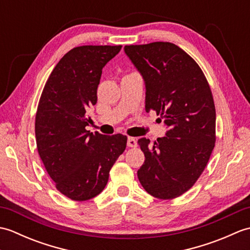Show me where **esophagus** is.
Instances as JSON below:
<instances>
[{
  "label": "esophagus",
  "instance_id": "34e87169",
  "mask_svg": "<svg viewBox=\"0 0 250 250\" xmlns=\"http://www.w3.org/2000/svg\"><path fill=\"white\" fill-rule=\"evenodd\" d=\"M128 146L129 147H136L137 146V142H136L134 137H129V139H128Z\"/></svg>",
  "mask_w": 250,
  "mask_h": 250
}]
</instances>
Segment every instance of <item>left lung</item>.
Wrapping results in <instances>:
<instances>
[{
  "label": "left lung",
  "mask_w": 250,
  "mask_h": 250,
  "mask_svg": "<svg viewBox=\"0 0 250 250\" xmlns=\"http://www.w3.org/2000/svg\"><path fill=\"white\" fill-rule=\"evenodd\" d=\"M125 51L145 81L146 111L155 110L167 128L152 145L146 137L137 141L145 155L137 177L150 195L172 200L192 187L213 152V94L198 63L177 45L153 42Z\"/></svg>",
  "instance_id": "obj_1"
}]
</instances>
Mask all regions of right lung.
Here are the masks:
<instances>
[{"label": "right lung", "instance_id": "obj_1", "mask_svg": "<svg viewBox=\"0 0 250 250\" xmlns=\"http://www.w3.org/2000/svg\"><path fill=\"white\" fill-rule=\"evenodd\" d=\"M121 47L84 45L66 52L47 79L37 106V151L57 190L73 201L102 192L126 147L125 135L86 130V111L97 104L102 68Z\"/></svg>", "mask_w": 250, "mask_h": 250}]
</instances>
